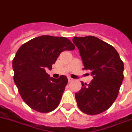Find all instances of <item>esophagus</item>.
Masks as SVG:
<instances>
[{
	"instance_id": "obj_1",
	"label": "esophagus",
	"mask_w": 132,
	"mask_h": 132,
	"mask_svg": "<svg viewBox=\"0 0 132 132\" xmlns=\"http://www.w3.org/2000/svg\"><path fill=\"white\" fill-rule=\"evenodd\" d=\"M68 80H69V82H71V81H73V78H71V77H68Z\"/></svg>"
}]
</instances>
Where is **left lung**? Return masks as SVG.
<instances>
[{"instance_id": "8db88e82", "label": "left lung", "mask_w": 132, "mask_h": 132, "mask_svg": "<svg viewBox=\"0 0 132 132\" xmlns=\"http://www.w3.org/2000/svg\"><path fill=\"white\" fill-rule=\"evenodd\" d=\"M84 69L90 70L93 80L81 82L82 87L76 94L78 108L87 115H97L108 110L116 101L124 79V63L112 45L94 36L74 37Z\"/></svg>"}]
</instances>
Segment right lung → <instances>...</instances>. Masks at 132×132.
I'll list each match as a JSON object with an SVG mask.
<instances>
[{"label": "right lung", "mask_w": 132, "mask_h": 132, "mask_svg": "<svg viewBox=\"0 0 132 132\" xmlns=\"http://www.w3.org/2000/svg\"><path fill=\"white\" fill-rule=\"evenodd\" d=\"M75 48L65 37L52 36L36 37L19 47L12 60L14 81L30 108L43 113L57 108L68 79L65 76L50 78L45 70H51L61 52Z\"/></svg>", "instance_id": "1"}]
</instances>
